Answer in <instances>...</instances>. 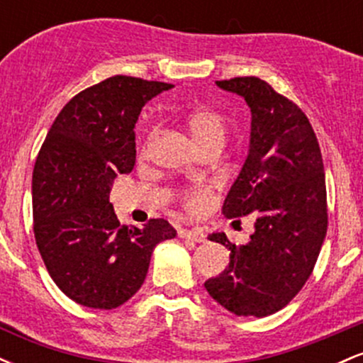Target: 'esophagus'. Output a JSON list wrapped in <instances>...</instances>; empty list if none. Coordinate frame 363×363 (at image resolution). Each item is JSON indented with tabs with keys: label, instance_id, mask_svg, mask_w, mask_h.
Listing matches in <instances>:
<instances>
[{
	"label": "esophagus",
	"instance_id": "obj_1",
	"mask_svg": "<svg viewBox=\"0 0 363 363\" xmlns=\"http://www.w3.org/2000/svg\"><path fill=\"white\" fill-rule=\"evenodd\" d=\"M179 235H181L182 239L194 240V242H205L206 240V235L203 234L201 230H198V228H181V230H179Z\"/></svg>",
	"mask_w": 363,
	"mask_h": 363
}]
</instances>
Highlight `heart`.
<instances>
[{"label": "heart", "mask_w": 363, "mask_h": 363, "mask_svg": "<svg viewBox=\"0 0 363 363\" xmlns=\"http://www.w3.org/2000/svg\"><path fill=\"white\" fill-rule=\"evenodd\" d=\"M187 128L199 147H205L210 141H223L227 124L222 114L211 109H198L187 116ZM211 193L206 187H196L184 194V205L187 211L198 215L203 213L211 205Z\"/></svg>", "instance_id": "obj_1"}]
</instances>
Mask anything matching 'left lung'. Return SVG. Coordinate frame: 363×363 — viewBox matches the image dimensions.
I'll list each match as a JSON object with an SVG mask.
<instances>
[{
  "label": "left lung",
  "instance_id": "1",
  "mask_svg": "<svg viewBox=\"0 0 363 363\" xmlns=\"http://www.w3.org/2000/svg\"><path fill=\"white\" fill-rule=\"evenodd\" d=\"M216 85L244 97L252 116L247 158L222 211L237 222L251 213L256 223L244 245L210 235L230 262L205 289L232 314L264 318L301 291L318 261L328 230L323 157L307 116L269 83L237 77Z\"/></svg>",
  "mask_w": 363,
  "mask_h": 363
}]
</instances>
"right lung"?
<instances>
[{
    "instance_id": "add662e5",
    "label": "right lung",
    "mask_w": 363,
    "mask_h": 363,
    "mask_svg": "<svg viewBox=\"0 0 363 363\" xmlns=\"http://www.w3.org/2000/svg\"><path fill=\"white\" fill-rule=\"evenodd\" d=\"M172 86L124 74L89 86L62 107L37 155V247L54 283L80 306H123L143 285L155 245L177 234L164 218L121 225L109 203L114 179L135 167L141 107Z\"/></svg>"
}]
</instances>
